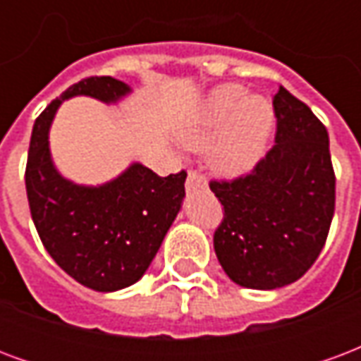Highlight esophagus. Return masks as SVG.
<instances>
[{"label":"esophagus","instance_id":"34e87169","mask_svg":"<svg viewBox=\"0 0 361 361\" xmlns=\"http://www.w3.org/2000/svg\"><path fill=\"white\" fill-rule=\"evenodd\" d=\"M185 188H188V191H193L197 188H207V180L199 172H189Z\"/></svg>","mask_w":361,"mask_h":361}]
</instances>
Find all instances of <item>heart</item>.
<instances>
[{"mask_svg": "<svg viewBox=\"0 0 361 361\" xmlns=\"http://www.w3.org/2000/svg\"><path fill=\"white\" fill-rule=\"evenodd\" d=\"M274 126V110L263 96H247L238 85H222L204 96L181 141L188 149L211 150V166L224 178H240L263 158Z\"/></svg>", "mask_w": 361, "mask_h": 361, "instance_id": "obj_1", "label": "heart"}]
</instances>
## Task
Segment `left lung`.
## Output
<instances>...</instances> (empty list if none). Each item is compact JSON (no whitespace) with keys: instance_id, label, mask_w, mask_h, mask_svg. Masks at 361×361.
Instances as JSON below:
<instances>
[{"instance_id":"left-lung-1","label":"left lung","mask_w":361,"mask_h":361,"mask_svg":"<svg viewBox=\"0 0 361 361\" xmlns=\"http://www.w3.org/2000/svg\"><path fill=\"white\" fill-rule=\"evenodd\" d=\"M276 137L253 172L211 181L224 207L214 251L230 280L276 290L302 279L325 245L334 214L329 133L284 87L272 98Z\"/></svg>"}]
</instances>
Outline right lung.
<instances>
[{"mask_svg":"<svg viewBox=\"0 0 361 361\" xmlns=\"http://www.w3.org/2000/svg\"><path fill=\"white\" fill-rule=\"evenodd\" d=\"M131 92L111 77H90L38 116L28 147L27 197L38 235L51 259L82 286L116 292L147 272L185 197L188 173L160 178L141 162L100 185L63 178L50 152V127L63 100L90 96L116 104Z\"/></svg>","mask_w":361,"mask_h":361,"instance_id":"right-lung-1","label":"right lung"}]
</instances>
